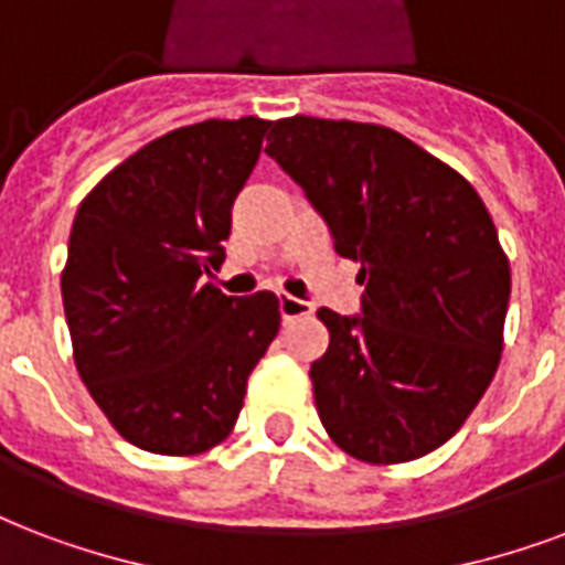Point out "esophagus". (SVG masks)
Masks as SVG:
<instances>
[{
  "mask_svg": "<svg viewBox=\"0 0 565 565\" xmlns=\"http://www.w3.org/2000/svg\"><path fill=\"white\" fill-rule=\"evenodd\" d=\"M278 311H281V320H296V317H308L311 313V305L308 301L296 299L290 292H278Z\"/></svg>",
  "mask_w": 565,
  "mask_h": 565,
  "instance_id": "1",
  "label": "esophagus"
}]
</instances>
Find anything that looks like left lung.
I'll return each mask as SVG.
<instances>
[{
	"mask_svg": "<svg viewBox=\"0 0 565 565\" xmlns=\"http://www.w3.org/2000/svg\"><path fill=\"white\" fill-rule=\"evenodd\" d=\"M266 153L359 260L361 313L320 308L329 350L313 399L340 450L373 465L433 454L492 382L510 305V260L473 186L379 124L296 115Z\"/></svg>",
	"mask_w": 565,
	"mask_h": 565,
	"instance_id": "obj_1",
	"label": "left lung"
}]
</instances>
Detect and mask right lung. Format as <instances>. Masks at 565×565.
I'll use <instances>...</instances> for the list:
<instances>
[{
    "label": "right lung",
    "instance_id": "add662e5",
    "mask_svg": "<svg viewBox=\"0 0 565 565\" xmlns=\"http://www.w3.org/2000/svg\"><path fill=\"white\" fill-rule=\"evenodd\" d=\"M269 120H201L150 141L92 189L62 273L73 359L129 445L162 456L225 441L278 334L275 292L204 284Z\"/></svg>",
    "mask_w": 565,
    "mask_h": 565
}]
</instances>
